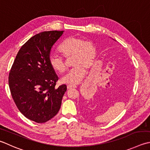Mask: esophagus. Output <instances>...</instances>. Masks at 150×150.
I'll return each mask as SVG.
<instances>
[{"instance_id":"34e87169","label":"esophagus","mask_w":150,"mask_h":150,"mask_svg":"<svg viewBox=\"0 0 150 150\" xmlns=\"http://www.w3.org/2000/svg\"><path fill=\"white\" fill-rule=\"evenodd\" d=\"M77 88V86H75V85H67V90H71L72 88Z\"/></svg>"}]
</instances>
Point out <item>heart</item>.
<instances>
[{"label":"heart","instance_id":"b5f03b06","mask_svg":"<svg viewBox=\"0 0 150 150\" xmlns=\"http://www.w3.org/2000/svg\"><path fill=\"white\" fill-rule=\"evenodd\" d=\"M60 51L64 57H73L71 64L73 67L61 77L62 83L69 85L77 84L86 75V68L93 66L96 55V48L90 42L81 38L71 36L66 39L62 44ZM49 62L55 71L63 73L66 65L64 58L57 54L49 55Z\"/></svg>","mask_w":150,"mask_h":150}]
</instances>
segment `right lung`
I'll return each mask as SVG.
<instances>
[{
	"label": "right lung",
	"mask_w": 150,
	"mask_h": 150,
	"mask_svg": "<svg viewBox=\"0 0 150 150\" xmlns=\"http://www.w3.org/2000/svg\"><path fill=\"white\" fill-rule=\"evenodd\" d=\"M63 32L45 31L30 38L19 49L9 73L15 104L26 118L39 124L58 112L67 90L66 84L55 87L58 78L49 62L52 47Z\"/></svg>",
	"instance_id": "1"
}]
</instances>
